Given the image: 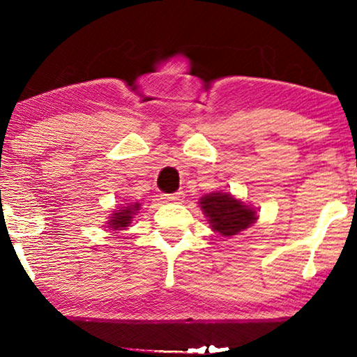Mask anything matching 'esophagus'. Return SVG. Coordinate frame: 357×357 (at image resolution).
Instances as JSON below:
<instances>
[{
    "mask_svg": "<svg viewBox=\"0 0 357 357\" xmlns=\"http://www.w3.org/2000/svg\"><path fill=\"white\" fill-rule=\"evenodd\" d=\"M165 202H183L184 198V193L183 192H176V193H165V195H162Z\"/></svg>",
    "mask_w": 357,
    "mask_h": 357,
    "instance_id": "obj_1",
    "label": "esophagus"
}]
</instances>
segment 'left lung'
Returning a JSON list of instances; mask_svg holds the SVG:
<instances>
[{
    "label": "left lung",
    "instance_id": "1",
    "mask_svg": "<svg viewBox=\"0 0 357 357\" xmlns=\"http://www.w3.org/2000/svg\"><path fill=\"white\" fill-rule=\"evenodd\" d=\"M200 204L211 227L222 236L238 234L257 220L255 211L245 206L243 202L234 200L228 193H209L202 198Z\"/></svg>",
    "mask_w": 357,
    "mask_h": 357
}]
</instances>
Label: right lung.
<instances>
[{
	"instance_id": "add662e5",
	"label": "right lung",
	"mask_w": 357,
	"mask_h": 357,
	"mask_svg": "<svg viewBox=\"0 0 357 357\" xmlns=\"http://www.w3.org/2000/svg\"><path fill=\"white\" fill-rule=\"evenodd\" d=\"M138 208H140V204H129L128 208H119L116 213L113 214L112 220L108 222V225L113 229H123L124 227H128L132 220V215L135 214V211H138Z\"/></svg>"
}]
</instances>
